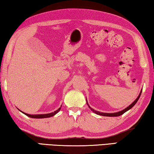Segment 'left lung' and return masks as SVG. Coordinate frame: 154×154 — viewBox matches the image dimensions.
Segmentation results:
<instances>
[{"label":"left lung","mask_w":154,"mask_h":154,"mask_svg":"<svg viewBox=\"0 0 154 154\" xmlns=\"http://www.w3.org/2000/svg\"><path fill=\"white\" fill-rule=\"evenodd\" d=\"M141 92H142V90L140 91L139 95L138 96V97L137 98L136 100H135L134 101V102L131 104V105H130L128 106H127V107H126V109H123V110H122V111H118V112H116V113H103V112H100V111H96V110H94V109H92V107H90V105H88V103H87V104H88V106H89V108L94 112V113H95L96 114H97V115H99V116H107V117H118V116H121V115H122V114H124V113H126V111H128V110H130V109L133 107L135 104H136V103H137L138 100H139V99L140 96V94H141ZM86 101H87V99H86Z\"/></svg>","instance_id":"obj_1"}]
</instances>
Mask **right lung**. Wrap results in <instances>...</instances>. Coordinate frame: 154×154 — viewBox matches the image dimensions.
<instances>
[{
	"label": "right lung",
	"mask_w": 154,
	"mask_h": 154,
	"mask_svg": "<svg viewBox=\"0 0 154 154\" xmlns=\"http://www.w3.org/2000/svg\"><path fill=\"white\" fill-rule=\"evenodd\" d=\"M61 107H62V106H61L60 107V108L58 109V110H56V111H55L54 112H52V113H47V114H39V115H30V114L26 113H24V112L21 111L20 110H19V111H20L21 112H22V113H24V114H25L26 116H27L28 117H30V118H31L41 119V118H51V117L54 116H55V115H56V113H58V112L60 111V109H61Z\"/></svg>",
	"instance_id": "obj_1"
}]
</instances>
